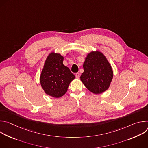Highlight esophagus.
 I'll list each match as a JSON object with an SVG mask.
<instances>
[{
  "mask_svg": "<svg viewBox=\"0 0 148 148\" xmlns=\"http://www.w3.org/2000/svg\"><path fill=\"white\" fill-rule=\"evenodd\" d=\"M75 77H76L77 78H79V77H80V74H79V73H77L75 74Z\"/></svg>",
  "mask_w": 148,
  "mask_h": 148,
  "instance_id": "obj_1",
  "label": "esophagus"
}]
</instances>
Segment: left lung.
Segmentation results:
<instances>
[{
	"label": "left lung",
	"instance_id": "1",
	"mask_svg": "<svg viewBox=\"0 0 148 148\" xmlns=\"http://www.w3.org/2000/svg\"><path fill=\"white\" fill-rule=\"evenodd\" d=\"M84 73L80 79L91 92L98 94L106 91L113 78V71L109 62L99 51L88 54L83 64Z\"/></svg>",
	"mask_w": 148,
	"mask_h": 148
}]
</instances>
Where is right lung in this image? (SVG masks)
I'll use <instances>...</instances> for the list:
<instances>
[{"mask_svg": "<svg viewBox=\"0 0 148 148\" xmlns=\"http://www.w3.org/2000/svg\"><path fill=\"white\" fill-rule=\"evenodd\" d=\"M60 54L51 53L47 57L40 75L41 86L45 92L55 98L64 95L75 78L70 69L63 64Z\"/></svg>", "mask_w": 148, "mask_h": 148, "instance_id": "obj_1", "label": "right lung"}]
</instances>
